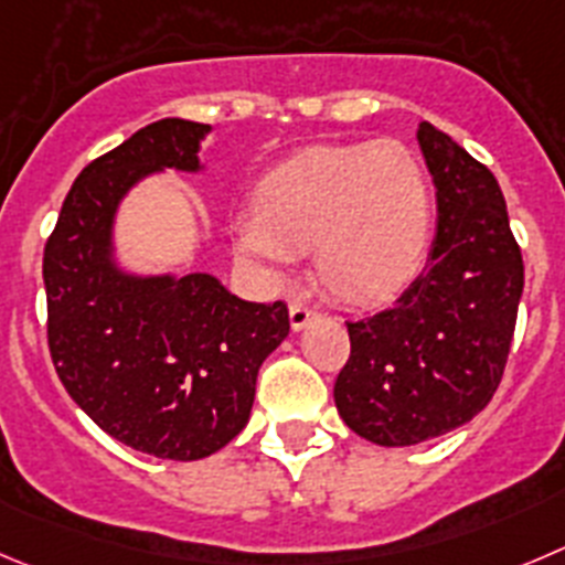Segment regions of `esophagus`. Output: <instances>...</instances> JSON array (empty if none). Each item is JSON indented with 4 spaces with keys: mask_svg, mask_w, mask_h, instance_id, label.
<instances>
[{
    "mask_svg": "<svg viewBox=\"0 0 565 565\" xmlns=\"http://www.w3.org/2000/svg\"><path fill=\"white\" fill-rule=\"evenodd\" d=\"M288 316H291V327L294 330H305V327L310 324V321L316 319V310H310L308 305H302V302H294L291 308H288Z\"/></svg>",
    "mask_w": 565,
    "mask_h": 565,
    "instance_id": "esophagus-1",
    "label": "esophagus"
}]
</instances>
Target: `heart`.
<instances>
[{"label":"heart","instance_id":"obj_1","mask_svg":"<svg viewBox=\"0 0 565 565\" xmlns=\"http://www.w3.org/2000/svg\"><path fill=\"white\" fill-rule=\"evenodd\" d=\"M433 182L407 143L310 147L257 182L252 216L235 222V244L268 274L313 249V271L330 297L377 305L416 277L433 233Z\"/></svg>","mask_w":565,"mask_h":565}]
</instances>
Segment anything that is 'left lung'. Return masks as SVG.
Masks as SVG:
<instances>
[{
	"mask_svg": "<svg viewBox=\"0 0 565 565\" xmlns=\"http://www.w3.org/2000/svg\"><path fill=\"white\" fill-rule=\"evenodd\" d=\"M438 233L394 308L347 321L335 407L380 447H413L471 422L502 383L524 263L497 177L429 121L418 125Z\"/></svg>",
	"mask_w": 565,
	"mask_h": 565,
	"instance_id": "1",
	"label": "left lung"
}]
</instances>
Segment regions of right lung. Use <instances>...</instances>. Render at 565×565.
<instances>
[{"instance_id":"obj_1","label":"right lung","mask_w":565,"mask_h":565,"mask_svg":"<svg viewBox=\"0 0 565 565\" xmlns=\"http://www.w3.org/2000/svg\"><path fill=\"white\" fill-rule=\"evenodd\" d=\"M207 125L160 118L90 160L44 249L46 338L74 402L116 440L169 460L227 447L257 369L291 330L286 302H244L211 274L138 277L113 260L125 193L160 169L199 171Z\"/></svg>"}]
</instances>
